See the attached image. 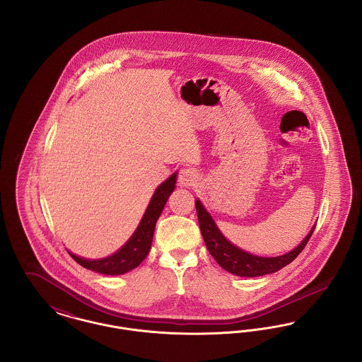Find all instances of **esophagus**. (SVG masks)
<instances>
[{
  "label": "esophagus",
  "mask_w": 362,
  "mask_h": 362,
  "mask_svg": "<svg viewBox=\"0 0 362 362\" xmlns=\"http://www.w3.org/2000/svg\"><path fill=\"white\" fill-rule=\"evenodd\" d=\"M198 180V173H195L194 170L191 168H183L180 173H179V177H177V182L180 186L183 187H191L197 183Z\"/></svg>",
  "instance_id": "obj_1"
}]
</instances>
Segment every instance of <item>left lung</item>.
Wrapping results in <instances>:
<instances>
[{"label":"left lung","mask_w":362,"mask_h":362,"mask_svg":"<svg viewBox=\"0 0 362 362\" xmlns=\"http://www.w3.org/2000/svg\"><path fill=\"white\" fill-rule=\"evenodd\" d=\"M195 207H197L201 233L211 257L216 259V262L228 273L233 276H244V278L273 274L278 270H281L282 267H285L286 264H289L304 250V247L310 239L312 232L315 230V225H313L310 233L305 236V239L301 241L296 248H293L292 251L284 255L272 257V258L258 257L241 250L238 245L228 240L199 199L195 201Z\"/></svg>","instance_id":"obj_1"}]
</instances>
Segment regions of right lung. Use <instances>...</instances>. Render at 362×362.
<instances>
[{
	"instance_id": "right-lung-1",
	"label": "right lung",
	"mask_w": 362,
	"mask_h": 362,
	"mask_svg": "<svg viewBox=\"0 0 362 362\" xmlns=\"http://www.w3.org/2000/svg\"><path fill=\"white\" fill-rule=\"evenodd\" d=\"M176 177H177V173H173L167 180H164L156 189L155 194L152 195L151 202L146 207L137 229L134 230L132 238L112 255H108L102 259H86L74 255L68 250L70 257L88 270L105 274V276H121L136 269L151 251V245L155 235L156 223L165 206L170 195L176 187L175 186Z\"/></svg>"
}]
</instances>
